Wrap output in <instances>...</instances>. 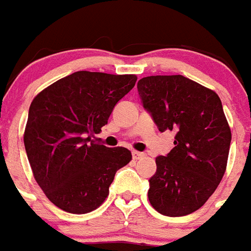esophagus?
Listing matches in <instances>:
<instances>
[{
  "instance_id": "obj_1",
  "label": "esophagus",
  "mask_w": 251,
  "mask_h": 251,
  "mask_svg": "<svg viewBox=\"0 0 251 251\" xmlns=\"http://www.w3.org/2000/svg\"><path fill=\"white\" fill-rule=\"evenodd\" d=\"M145 157V154L144 153H140V151H135V150H133V151H132V158H133V159H141V158H144Z\"/></svg>"
}]
</instances>
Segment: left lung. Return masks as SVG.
I'll use <instances>...</instances> for the list:
<instances>
[{"label": "left lung", "mask_w": 251, "mask_h": 251, "mask_svg": "<svg viewBox=\"0 0 251 251\" xmlns=\"http://www.w3.org/2000/svg\"><path fill=\"white\" fill-rule=\"evenodd\" d=\"M144 109L160 132H174V149L155 158L148 197L159 214L184 216L205 205L227 167L230 129L219 96L182 75L138 80Z\"/></svg>", "instance_id": "8db88e82"}]
</instances>
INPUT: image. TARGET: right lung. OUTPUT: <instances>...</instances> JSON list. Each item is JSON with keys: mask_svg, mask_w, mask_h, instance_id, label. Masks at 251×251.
I'll return each mask as SVG.
<instances>
[{"mask_svg": "<svg viewBox=\"0 0 251 251\" xmlns=\"http://www.w3.org/2000/svg\"><path fill=\"white\" fill-rule=\"evenodd\" d=\"M136 80V75L77 71L32 101L24 132L25 153L40 188L63 211L96 210L109 196L116 171L132 159L126 148H107L92 137L107 124Z\"/></svg>", "mask_w": 251, "mask_h": 251, "instance_id": "1", "label": "right lung"}]
</instances>
